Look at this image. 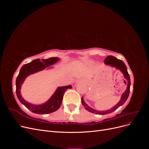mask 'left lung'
<instances>
[{"instance_id":"obj_1","label":"left lung","mask_w":149,"mask_h":149,"mask_svg":"<svg viewBox=\"0 0 149 149\" xmlns=\"http://www.w3.org/2000/svg\"><path fill=\"white\" fill-rule=\"evenodd\" d=\"M104 63L106 65H111V66L116 67V68L119 69L122 72H123V73L124 74V78L127 80V89H126V90L125 91V92L123 94V95H122L120 101L118 104H117L115 106L111 108V109L107 110V111H97V110L93 109V108L88 106L84 102V101H83V97H81L82 104L85 106L86 109L88 111L93 112V113H95V114H100V115H104V114H107L111 113V112H114L120 106L123 105L129 97V93H130V76L128 73L127 67H126L125 65L124 64V63L123 61L118 59V58H116V57H114L113 56L110 55V56H108L106 58V59L104 60Z\"/></svg>"}]
</instances>
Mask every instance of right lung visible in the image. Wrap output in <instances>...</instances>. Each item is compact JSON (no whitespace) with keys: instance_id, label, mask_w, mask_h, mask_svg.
<instances>
[{"instance_id":"right-lung-1","label":"right lung","mask_w":149,"mask_h":149,"mask_svg":"<svg viewBox=\"0 0 149 149\" xmlns=\"http://www.w3.org/2000/svg\"><path fill=\"white\" fill-rule=\"evenodd\" d=\"M59 60L58 58L52 57L48 59H36L33 60L29 63L25 64L21 68L19 74L16 79V93L18 99L20 102L33 113L39 114H46L52 113L59 109L63 98L65 92L68 89H71V86L58 88L56 91L53 94L51 98L45 103L41 105H33L25 101L20 95V88L22 83H24L25 79L31 74H33L44 70L48 67L55 63Z\"/></svg>"}]
</instances>
